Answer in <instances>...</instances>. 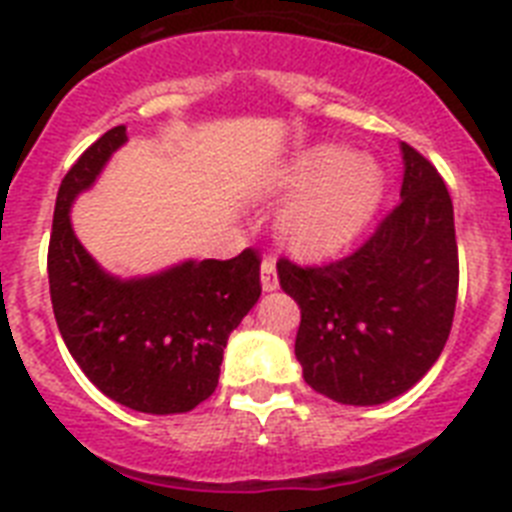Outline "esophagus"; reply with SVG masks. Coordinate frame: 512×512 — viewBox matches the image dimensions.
Listing matches in <instances>:
<instances>
[{"mask_svg": "<svg viewBox=\"0 0 512 512\" xmlns=\"http://www.w3.org/2000/svg\"><path fill=\"white\" fill-rule=\"evenodd\" d=\"M280 280H277V266H274V256H264L261 261V287L264 290H277Z\"/></svg>", "mask_w": 512, "mask_h": 512, "instance_id": "esophagus-1", "label": "esophagus"}]
</instances>
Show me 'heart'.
Wrapping results in <instances>:
<instances>
[{
    "label": "heart",
    "mask_w": 512,
    "mask_h": 512,
    "mask_svg": "<svg viewBox=\"0 0 512 512\" xmlns=\"http://www.w3.org/2000/svg\"><path fill=\"white\" fill-rule=\"evenodd\" d=\"M290 183L306 190L282 214V235L301 253L342 246L361 230L382 196L377 167L337 146L306 151L295 162Z\"/></svg>",
    "instance_id": "b5f03b06"
}]
</instances>
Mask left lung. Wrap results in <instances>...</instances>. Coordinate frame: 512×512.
<instances>
[{
  "label": "left lung",
  "mask_w": 512,
  "mask_h": 512,
  "mask_svg": "<svg viewBox=\"0 0 512 512\" xmlns=\"http://www.w3.org/2000/svg\"><path fill=\"white\" fill-rule=\"evenodd\" d=\"M400 149V204L356 251L319 266L277 261L282 290L301 306L295 356L303 379L345 405H379L411 390L453 327V201L424 154L408 143Z\"/></svg>",
  "instance_id": "8db88e82"
}]
</instances>
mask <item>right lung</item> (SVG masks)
<instances>
[{"label": "right lung", "instance_id": "add662e5", "mask_svg": "<svg viewBox=\"0 0 512 512\" xmlns=\"http://www.w3.org/2000/svg\"><path fill=\"white\" fill-rule=\"evenodd\" d=\"M125 125L107 130L67 170L49 238V293L70 356L107 398L141 413H185L217 390L227 337L259 301V251L185 261L146 280L101 272L70 225V204L94 183Z\"/></svg>", "mask_w": 512, "mask_h": 512}]
</instances>
